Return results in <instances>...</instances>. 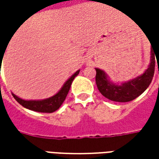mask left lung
Returning <instances> with one entry per match:
<instances>
[{"mask_svg": "<svg viewBox=\"0 0 159 159\" xmlns=\"http://www.w3.org/2000/svg\"><path fill=\"white\" fill-rule=\"evenodd\" d=\"M155 56L156 57V58L155 57ZM158 61L159 45L158 48L157 47V49L153 47L151 48L150 63L147 70L140 76H137L133 80L125 81L124 83H120V84L112 82L109 79V77L104 70L95 68V70H96L95 82H96L97 89L100 91L102 95L111 101L119 102H126L133 101L139 95H142L150 86L154 76L155 64L157 62L158 64Z\"/></svg>", "mask_w": 159, "mask_h": 159, "instance_id": "left-lung-1", "label": "left lung"}]
</instances>
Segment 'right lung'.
Returning <instances> with one entry per match:
<instances>
[{
	"mask_svg": "<svg viewBox=\"0 0 159 159\" xmlns=\"http://www.w3.org/2000/svg\"><path fill=\"white\" fill-rule=\"evenodd\" d=\"M79 72H80V70H78L75 73H73L64 82L63 87L61 88V89L58 91L56 95H54L51 97L46 98V99H42V100H24L22 98H19L18 96H16L14 94H12V95H13L16 100L22 106H24L26 109H29L31 111H38V112H54L57 110H58L60 108V106L63 104V102L65 100L66 96L68 95V92L70 90V85L73 81L74 78L79 74Z\"/></svg>",
	"mask_w": 159,
	"mask_h": 159,
	"instance_id": "obj_1",
	"label": "right lung"
}]
</instances>
